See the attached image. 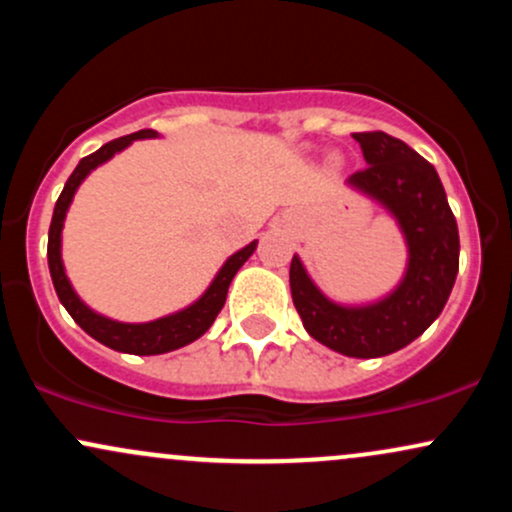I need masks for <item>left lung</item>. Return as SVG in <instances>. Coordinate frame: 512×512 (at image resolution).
Returning <instances> with one entry per match:
<instances>
[{"label":"left lung","mask_w":512,"mask_h":512,"mask_svg":"<svg viewBox=\"0 0 512 512\" xmlns=\"http://www.w3.org/2000/svg\"><path fill=\"white\" fill-rule=\"evenodd\" d=\"M366 166L346 187L383 207L407 245V267L395 289L375 301L342 303L327 296L303 260H291V296L305 332L351 358L395 354L443 313L460 267V236L436 168L402 139L356 132Z\"/></svg>","instance_id":"1"}]
</instances>
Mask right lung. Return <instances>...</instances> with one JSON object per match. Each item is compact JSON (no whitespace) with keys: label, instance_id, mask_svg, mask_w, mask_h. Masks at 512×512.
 I'll return each mask as SVG.
<instances>
[{"label":"right lung","instance_id":"obj_1","mask_svg":"<svg viewBox=\"0 0 512 512\" xmlns=\"http://www.w3.org/2000/svg\"><path fill=\"white\" fill-rule=\"evenodd\" d=\"M161 134L156 129H139V132L127 134V137L113 139L96 154L81 158L79 166L74 168V173L69 175L67 185H64L60 199L55 204V214H52L50 233H48V264H50V276L52 284H55L57 298L67 308V313L74 317L76 325L81 327L86 334H91L96 342L108 346V349L122 351V354H134V356H156V354H168V351L180 349V346L192 344L195 339L202 337L204 332L214 325L216 315L221 313L223 303H226L228 286H231L233 276L238 274V269L250 260V255L257 248V240L233 252L226 262L221 264L219 272L214 274L211 284L204 289L202 296L197 301H192L185 308L175 310V313L156 317L149 322H120L113 317H105L91 308V305L81 301L79 293L74 291L72 281H69L67 269H64L62 260V228L64 219H67V211L72 207L76 190L81 187L88 175L93 173L98 166L108 163L110 158L120 151H125L132 142L139 139H158Z\"/></svg>","mask_w":512,"mask_h":512}]
</instances>
